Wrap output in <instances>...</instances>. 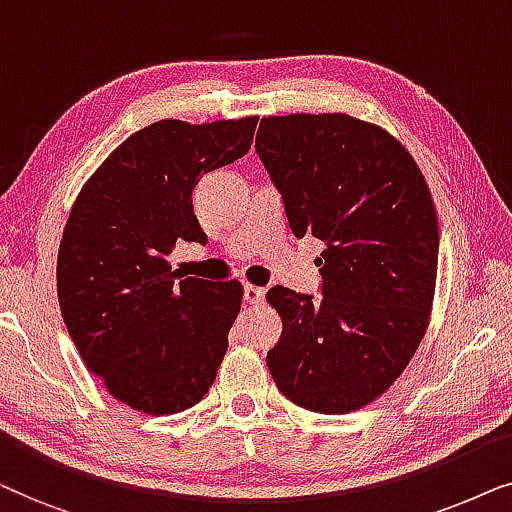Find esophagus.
<instances>
[{
  "label": "esophagus",
  "mask_w": 512,
  "mask_h": 512,
  "mask_svg": "<svg viewBox=\"0 0 512 512\" xmlns=\"http://www.w3.org/2000/svg\"><path fill=\"white\" fill-rule=\"evenodd\" d=\"M264 295H267V290L260 288V285H245L243 290V299L248 304H262Z\"/></svg>",
  "instance_id": "obj_1"
}]
</instances>
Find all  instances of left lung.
Listing matches in <instances>:
<instances>
[{
  "instance_id": "8db88e82",
  "label": "left lung",
  "mask_w": 512,
  "mask_h": 512,
  "mask_svg": "<svg viewBox=\"0 0 512 512\" xmlns=\"http://www.w3.org/2000/svg\"><path fill=\"white\" fill-rule=\"evenodd\" d=\"M255 149L292 234L325 245L323 297L267 292L283 320L271 377L304 410H360L393 386L426 335L440 245L431 192L391 133L349 114L262 119Z\"/></svg>"
}]
</instances>
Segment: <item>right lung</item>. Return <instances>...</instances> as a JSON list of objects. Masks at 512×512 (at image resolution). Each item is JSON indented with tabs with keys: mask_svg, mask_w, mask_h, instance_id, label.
Wrapping results in <instances>:
<instances>
[{
	"mask_svg": "<svg viewBox=\"0 0 512 512\" xmlns=\"http://www.w3.org/2000/svg\"><path fill=\"white\" fill-rule=\"evenodd\" d=\"M257 117L192 126L163 119L88 177L58 248V302L81 360L114 398L175 414L213 386L241 311L238 281L180 276L177 241L206 243L192 192L248 152Z\"/></svg>",
	"mask_w": 512,
	"mask_h": 512,
	"instance_id": "add662e5",
	"label": "right lung"
}]
</instances>
